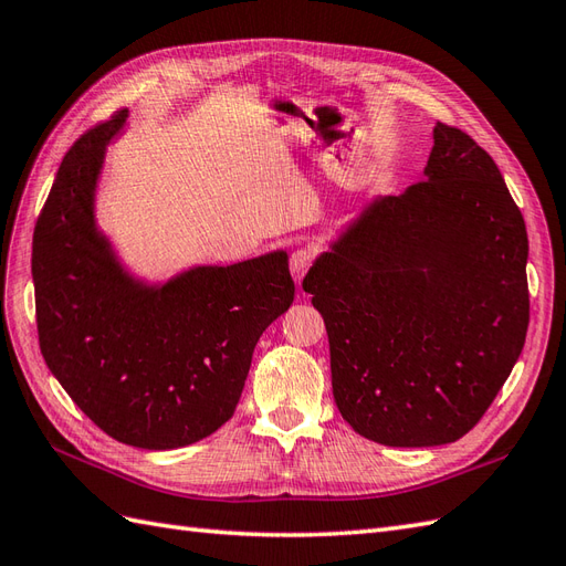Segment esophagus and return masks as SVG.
<instances>
[{
	"instance_id": "obj_1",
	"label": "esophagus",
	"mask_w": 566,
	"mask_h": 566,
	"mask_svg": "<svg viewBox=\"0 0 566 566\" xmlns=\"http://www.w3.org/2000/svg\"><path fill=\"white\" fill-rule=\"evenodd\" d=\"M313 258H315L313 249H298V251L292 253V260H289V268H292V274H294L296 282H301L303 274L308 272V268L313 265Z\"/></svg>"
}]
</instances>
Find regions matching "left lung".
<instances>
[{
  "mask_svg": "<svg viewBox=\"0 0 566 566\" xmlns=\"http://www.w3.org/2000/svg\"><path fill=\"white\" fill-rule=\"evenodd\" d=\"M426 179L373 200L303 280L329 339L332 392L387 447L463 438L528 329V237L481 145L438 122Z\"/></svg>",
  "mask_w": 566,
  "mask_h": 566,
  "instance_id": "left-lung-1",
  "label": "left lung"
}]
</instances>
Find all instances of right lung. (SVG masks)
I'll return each mask as SVG.
<instances>
[{
    "instance_id": "1",
    "label": "right lung",
    "mask_w": 566,
    "mask_h": 566,
    "mask_svg": "<svg viewBox=\"0 0 566 566\" xmlns=\"http://www.w3.org/2000/svg\"><path fill=\"white\" fill-rule=\"evenodd\" d=\"M124 122L122 109L71 145L38 217L40 352L109 438L177 449L234 416L255 344L292 306L294 280L284 251L193 268L159 286L134 280L93 210L105 145Z\"/></svg>"
}]
</instances>
